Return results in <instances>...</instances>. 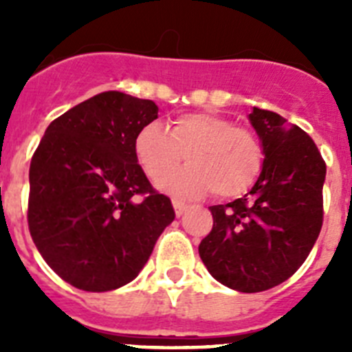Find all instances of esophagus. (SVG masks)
<instances>
[{"mask_svg":"<svg viewBox=\"0 0 352 352\" xmlns=\"http://www.w3.org/2000/svg\"><path fill=\"white\" fill-rule=\"evenodd\" d=\"M173 206H174V213H176V217H182V214L188 210V206H186L185 203H182V201H173Z\"/></svg>","mask_w":352,"mask_h":352,"instance_id":"obj_1","label":"esophagus"}]
</instances>
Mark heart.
Here are the masks:
<instances>
[{
    "label": "heart",
    "instance_id": "obj_1",
    "mask_svg": "<svg viewBox=\"0 0 352 352\" xmlns=\"http://www.w3.org/2000/svg\"><path fill=\"white\" fill-rule=\"evenodd\" d=\"M135 157L144 174L160 183L179 165L182 155L189 167L167 177L162 190L178 197H204L211 190L231 199L245 194L261 174L263 144L252 130L211 113L182 114L170 130L151 121L135 138Z\"/></svg>",
    "mask_w": 352,
    "mask_h": 352
}]
</instances>
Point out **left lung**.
Wrapping results in <instances>:
<instances>
[{
    "instance_id": "left-lung-1",
    "label": "left lung",
    "mask_w": 352,
    "mask_h": 352,
    "mask_svg": "<svg viewBox=\"0 0 352 352\" xmlns=\"http://www.w3.org/2000/svg\"><path fill=\"white\" fill-rule=\"evenodd\" d=\"M248 120L263 144V169L243 197L210 206L213 229L199 256L220 284L261 292L309 257L322 226L326 164L310 135L280 114L254 107Z\"/></svg>"
}]
</instances>
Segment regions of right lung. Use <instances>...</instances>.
<instances>
[{
    "mask_svg": "<svg viewBox=\"0 0 352 352\" xmlns=\"http://www.w3.org/2000/svg\"><path fill=\"white\" fill-rule=\"evenodd\" d=\"M155 102L105 91L56 118L31 158L28 226L45 263L82 291H113L148 263L174 220L135 157Z\"/></svg>",
    "mask_w": 352,
    "mask_h": 352,
    "instance_id": "right-lung-1",
    "label": "right lung"
}]
</instances>
